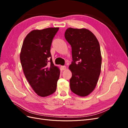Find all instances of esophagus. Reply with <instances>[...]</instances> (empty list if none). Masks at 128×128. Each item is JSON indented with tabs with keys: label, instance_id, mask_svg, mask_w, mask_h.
<instances>
[{
	"label": "esophagus",
	"instance_id": "34e87169",
	"mask_svg": "<svg viewBox=\"0 0 128 128\" xmlns=\"http://www.w3.org/2000/svg\"><path fill=\"white\" fill-rule=\"evenodd\" d=\"M61 68L62 70H66V69L67 68H66V67L64 66H61Z\"/></svg>",
	"mask_w": 128,
	"mask_h": 128
}]
</instances>
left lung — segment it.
I'll return each instance as SVG.
<instances>
[{
    "label": "left lung",
    "instance_id": "8db88e82",
    "mask_svg": "<svg viewBox=\"0 0 128 128\" xmlns=\"http://www.w3.org/2000/svg\"><path fill=\"white\" fill-rule=\"evenodd\" d=\"M66 40L71 45L72 61L69 66L72 91L80 96L94 91L101 72L102 56L99 42L86 29L68 28Z\"/></svg>",
    "mask_w": 128,
    "mask_h": 128
}]
</instances>
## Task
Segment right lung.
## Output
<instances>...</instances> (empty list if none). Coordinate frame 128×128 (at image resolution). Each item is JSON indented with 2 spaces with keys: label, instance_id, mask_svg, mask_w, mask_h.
<instances>
[{
  "label": "right lung",
  "instance_id": "right-lung-1",
  "mask_svg": "<svg viewBox=\"0 0 128 128\" xmlns=\"http://www.w3.org/2000/svg\"><path fill=\"white\" fill-rule=\"evenodd\" d=\"M59 28L34 30L23 42L20 61L26 78L37 95L45 97L56 88L60 70L50 52L52 40Z\"/></svg>",
  "mask_w": 128,
  "mask_h": 128
}]
</instances>
